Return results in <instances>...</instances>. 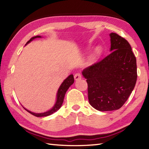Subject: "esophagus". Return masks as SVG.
Segmentation results:
<instances>
[{"instance_id": "1", "label": "esophagus", "mask_w": 149, "mask_h": 149, "mask_svg": "<svg viewBox=\"0 0 149 149\" xmlns=\"http://www.w3.org/2000/svg\"><path fill=\"white\" fill-rule=\"evenodd\" d=\"M82 78V76L81 75L79 74V73H77V74H75V75H74V79L75 81H78L81 79Z\"/></svg>"}]
</instances>
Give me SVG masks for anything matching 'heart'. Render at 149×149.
Returning a JSON list of instances; mask_svg holds the SVG:
<instances>
[{
  "instance_id": "b5f03b06",
  "label": "heart",
  "mask_w": 149,
  "mask_h": 149,
  "mask_svg": "<svg viewBox=\"0 0 149 149\" xmlns=\"http://www.w3.org/2000/svg\"><path fill=\"white\" fill-rule=\"evenodd\" d=\"M100 52H101L100 48V47H97V48L95 49V52H94V54L93 55V58H97V57L100 54Z\"/></svg>"
}]
</instances>
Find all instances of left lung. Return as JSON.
Instances as JSON below:
<instances>
[{
  "label": "left lung",
  "instance_id": "1",
  "mask_svg": "<svg viewBox=\"0 0 149 149\" xmlns=\"http://www.w3.org/2000/svg\"><path fill=\"white\" fill-rule=\"evenodd\" d=\"M109 36V54L82 72L86 79L90 105L100 111L120 109L137 80L136 59L130 44L116 33Z\"/></svg>",
  "mask_w": 149,
  "mask_h": 149
}]
</instances>
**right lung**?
I'll list each match as a JSON object with an SVG mask.
<instances>
[{
    "label": "right lung",
    "mask_w": 149,
    "mask_h": 149,
    "mask_svg": "<svg viewBox=\"0 0 149 149\" xmlns=\"http://www.w3.org/2000/svg\"><path fill=\"white\" fill-rule=\"evenodd\" d=\"M42 38L41 36H36L33 37L32 38H31L29 41H28L27 42V43L26 44V45H27L28 43H29L31 41H33V40H34L35 38ZM74 75L72 74L70 75L69 76L65 79L63 81V83H61V84L60 85V86L59 88V89L58 90V92H57V95H56V103L54 106L52 107L51 109L50 110L47 111L46 112L44 113H33L31 112L30 111L27 110V109L25 108L24 107H23L24 108L26 109L27 111L29 112V113L32 114L33 115L37 116V117H43V116H49L50 115H52L54 113H55L56 111H57L58 109H59L60 107H61L63 100H64V97L65 95V93L66 92V91L68 90V88H70V86L74 83Z\"/></svg>",
    "instance_id": "1"
}]
</instances>
